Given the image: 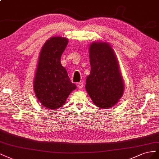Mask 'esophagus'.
<instances>
[{
  "label": "esophagus",
  "mask_w": 159,
  "mask_h": 159,
  "mask_svg": "<svg viewBox=\"0 0 159 159\" xmlns=\"http://www.w3.org/2000/svg\"><path fill=\"white\" fill-rule=\"evenodd\" d=\"M83 83H79L78 84H77V87H78L79 89H82L83 88Z\"/></svg>",
  "instance_id": "obj_1"
}]
</instances>
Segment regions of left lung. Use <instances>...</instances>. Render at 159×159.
Masks as SVG:
<instances>
[{"instance_id":"8db88e82","label":"left lung","mask_w":159,"mask_h":159,"mask_svg":"<svg viewBox=\"0 0 159 159\" xmlns=\"http://www.w3.org/2000/svg\"><path fill=\"white\" fill-rule=\"evenodd\" d=\"M90 73L85 88L97 107L108 108L115 105L124 90L119 62L110 45L93 43L89 48Z\"/></svg>"}]
</instances>
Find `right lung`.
<instances>
[{
    "label": "right lung",
    "instance_id": "obj_1",
    "mask_svg": "<svg viewBox=\"0 0 159 159\" xmlns=\"http://www.w3.org/2000/svg\"><path fill=\"white\" fill-rule=\"evenodd\" d=\"M67 44L66 38L52 37L44 44L40 52L34 89L40 102L52 110L64 105L70 93L76 89L61 63Z\"/></svg>",
    "mask_w": 159,
    "mask_h": 159
}]
</instances>
